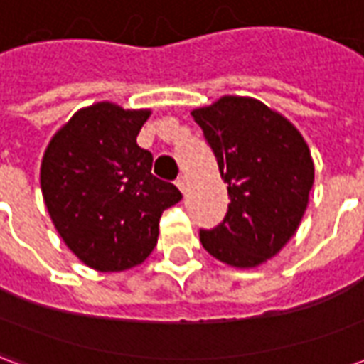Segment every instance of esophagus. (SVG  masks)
<instances>
[{"instance_id":"obj_1","label":"esophagus","mask_w":364,"mask_h":364,"mask_svg":"<svg viewBox=\"0 0 364 364\" xmlns=\"http://www.w3.org/2000/svg\"><path fill=\"white\" fill-rule=\"evenodd\" d=\"M175 185H177V187H179V191H181V193H187V179H185V177H177V181H175Z\"/></svg>"}]
</instances>
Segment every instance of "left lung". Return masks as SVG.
<instances>
[{
    "instance_id": "1",
    "label": "left lung",
    "mask_w": 364,
    "mask_h": 364,
    "mask_svg": "<svg viewBox=\"0 0 364 364\" xmlns=\"http://www.w3.org/2000/svg\"><path fill=\"white\" fill-rule=\"evenodd\" d=\"M203 128L230 205L224 220L200 230V244L234 267H257L294 236L308 205L314 164L304 138L267 105L222 97L191 112Z\"/></svg>"
}]
</instances>
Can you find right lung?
<instances>
[{
  "label": "right lung",
  "instance_id": "1",
  "mask_svg": "<svg viewBox=\"0 0 364 364\" xmlns=\"http://www.w3.org/2000/svg\"><path fill=\"white\" fill-rule=\"evenodd\" d=\"M148 117L91 105L44 151L41 187L52 222L68 247L103 273L140 265L158 244L161 213L183 197L151 175L154 156L136 144Z\"/></svg>",
  "mask_w": 364,
  "mask_h": 364
}]
</instances>
